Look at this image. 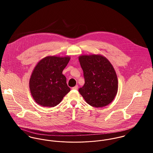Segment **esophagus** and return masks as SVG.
<instances>
[{"label":"esophagus","mask_w":153,"mask_h":153,"mask_svg":"<svg viewBox=\"0 0 153 153\" xmlns=\"http://www.w3.org/2000/svg\"><path fill=\"white\" fill-rule=\"evenodd\" d=\"M78 85H76V86H75V87L72 88V89H75V90H77V89H78Z\"/></svg>","instance_id":"34e87169"}]
</instances>
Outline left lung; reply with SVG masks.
I'll use <instances>...</instances> for the list:
<instances>
[{
	"label": "left lung",
	"mask_w": 153,
	"mask_h": 153,
	"mask_svg": "<svg viewBox=\"0 0 153 153\" xmlns=\"http://www.w3.org/2000/svg\"><path fill=\"white\" fill-rule=\"evenodd\" d=\"M79 61L85 79L79 92L92 107L107 106L114 100L118 91V79L113 66L101 55H81Z\"/></svg>",
	"instance_id": "left-lung-1"
}]
</instances>
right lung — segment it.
<instances>
[{
	"instance_id": "1",
	"label": "right lung",
	"mask_w": 153,
	"mask_h": 153,
	"mask_svg": "<svg viewBox=\"0 0 153 153\" xmlns=\"http://www.w3.org/2000/svg\"><path fill=\"white\" fill-rule=\"evenodd\" d=\"M70 57L49 56L35 67L29 80L31 95L35 102L42 106L53 107L59 104L70 91L62 71Z\"/></svg>"
}]
</instances>
